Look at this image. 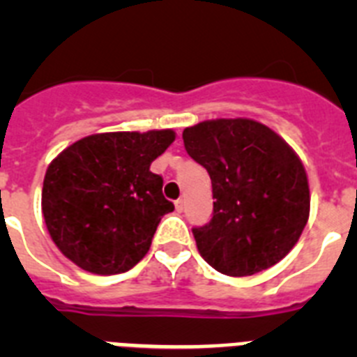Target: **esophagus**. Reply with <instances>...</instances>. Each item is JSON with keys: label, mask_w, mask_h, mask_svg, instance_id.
<instances>
[{"label": "esophagus", "mask_w": 357, "mask_h": 357, "mask_svg": "<svg viewBox=\"0 0 357 357\" xmlns=\"http://www.w3.org/2000/svg\"><path fill=\"white\" fill-rule=\"evenodd\" d=\"M184 204H185L184 198H178V200L175 202V207H176V211H178V213H181V211L184 209Z\"/></svg>", "instance_id": "34e87169"}]
</instances>
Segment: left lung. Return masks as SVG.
Masks as SVG:
<instances>
[{
  "label": "left lung",
  "instance_id": "8db88e82",
  "mask_svg": "<svg viewBox=\"0 0 357 357\" xmlns=\"http://www.w3.org/2000/svg\"><path fill=\"white\" fill-rule=\"evenodd\" d=\"M207 169L213 218L193 227L200 255L230 277L263 272L301 238L309 218L307 175L282 137L252 119H213L182 132Z\"/></svg>",
  "mask_w": 357,
  "mask_h": 357
}]
</instances>
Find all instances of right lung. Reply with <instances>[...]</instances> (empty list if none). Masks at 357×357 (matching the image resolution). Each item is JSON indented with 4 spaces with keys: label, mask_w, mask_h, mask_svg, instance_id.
I'll use <instances>...</instances> for the list:
<instances>
[{
    "label": "right lung",
    "mask_w": 357,
    "mask_h": 357,
    "mask_svg": "<svg viewBox=\"0 0 357 357\" xmlns=\"http://www.w3.org/2000/svg\"><path fill=\"white\" fill-rule=\"evenodd\" d=\"M173 130L107 132L73 143L46 169L43 214L59 250L98 275L128 272L150 250L164 214L162 176L150 164Z\"/></svg>",
    "instance_id": "obj_1"
}]
</instances>
